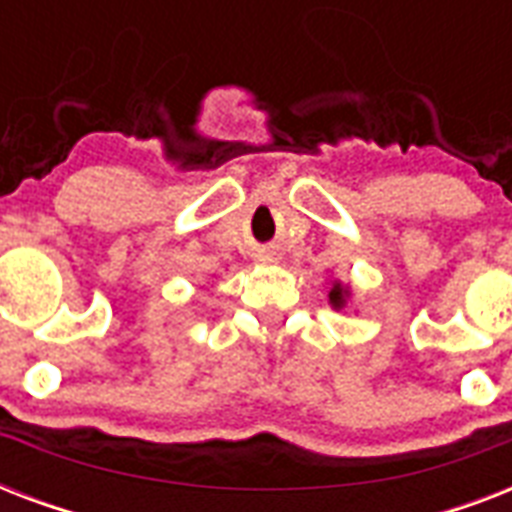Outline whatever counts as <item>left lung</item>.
<instances>
[{"mask_svg": "<svg viewBox=\"0 0 512 512\" xmlns=\"http://www.w3.org/2000/svg\"><path fill=\"white\" fill-rule=\"evenodd\" d=\"M350 295H353V292H350L348 284H342V281H335V284H332V289H329V305H332L335 311H342V308L348 305Z\"/></svg>", "mask_w": 512, "mask_h": 512, "instance_id": "1", "label": "left lung"}]
</instances>
